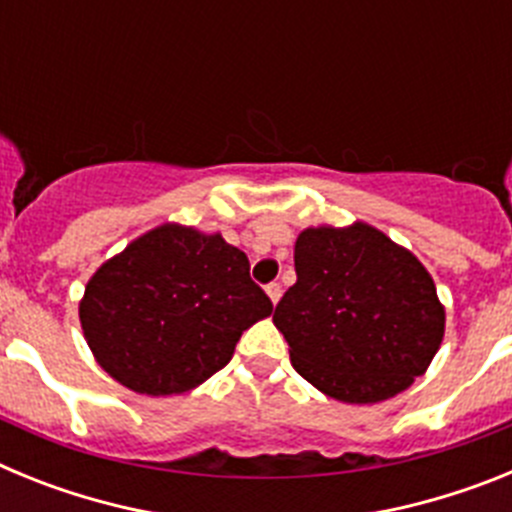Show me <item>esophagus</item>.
Wrapping results in <instances>:
<instances>
[{
	"instance_id": "1",
	"label": "esophagus",
	"mask_w": 512,
	"mask_h": 512,
	"mask_svg": "<svg viewBox=\"0 0 512 512\" xmlns=\"http://www.w3.org/2000/svg\"><path fill=\"white\" fill-rule=\"evenodd\" d=\"M266 295H269L271 305H277V302H279V297H282V287H279L277 282L266 284Z\"/></svg>"
}]
</instances>
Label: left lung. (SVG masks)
Masks as SVG:
<instances>
[{"mask_svg": "<svg viewBox=\"0 0 512 512\" xmlns=\"http://www.w3.org/2000/svg\"><path fill=\"white\" fill-rule=\"evenodd\" d=\"M297 282L274 310L302 379L348 405L400 395L428 372L446 330L436 284L410 248L364 220L305 228Z\"/></svg>", "mask_w": 512, "mask_h": 512, "instance_id": "8db88e82", "label": "left lung"}]
</instances>
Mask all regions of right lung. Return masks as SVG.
Listing matches in <instances>:
<instances>
[{
  "mask_svg": "<svg viewBox=\"0 0 512 512\" xmlns=\"http://www.w3.org/2000/svg\"><path fill=\"white\" fill-rule=\"evenodd\" d=\"M271 300L248 256L223 233L161 223L104 261L84 287L79 320L94 361L138 395L200 387L233 359Z\"/></svg>",
  "mask_w": 512,
  "mask_h": 512,
  "instance_id": "right-lung-1",
  "label": "right lung"
}]
</instances>
